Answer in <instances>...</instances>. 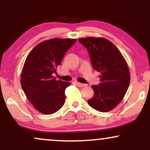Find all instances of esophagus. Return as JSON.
<instances>
[{"mask_svg": "<svg viewBox=\"0 0 150 150\" xmlns=\"http://www.w3.org/2000/svg\"><path fill=\"white\" fill-rule=\"evenodd\" d=\"M76 84H77V85L78 86V87H85V86H87L86 84L80 83V82H77Z\"/></svg>", "mask_w": 150, "mask_h": 150, "instance_id": "esophagus-1", "label": "esophagus"}]
</instances>
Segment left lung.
I'll use <instances>...</instances> for the list:
<instances>
[{"label":"left lung","instance_id":"obj_1","mask_svg":"<svg viewBox=\"0 0 150 150\" xmlns=\"http://www.w3.org/2000/svg\"><path fill=\"white\" fill-rule=\"evenodd\" d=\"M88 51L92 65L100 72V83L92 85L94 96L87 101L100 112L114 108L123 99L130 84V72L124 58L114 44L104 38L78 39Z\"/></svg>","mask_w":150,"mask_h":150}]
</instances>
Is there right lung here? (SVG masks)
Returning <instances> with one entry per match:
<instances>
[{
	"label": "right lung",
	"instance_id": "add662e5",
	"mask_svg": "<svg viewBox=\"0 0 150 150\" xmlns=\"http://www.w3.org/2000/svg\"><path fill=\"white\" fill-rule=\"evenodd\" d=\"M76 39H53L39 43L26 58L21 74V85L26 97L44 114L56 112L65 102V90L70 83L56 80V73L64 55Z\"/></svg>",
	"mask_w": 150,
	"mask_h": 150
}]
</instances>
